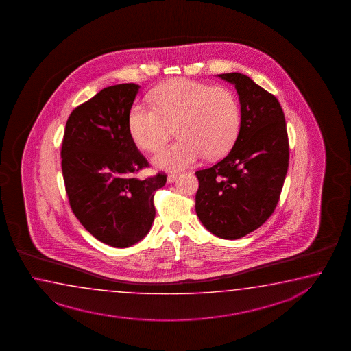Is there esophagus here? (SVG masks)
Wrapping results in <instances>:
<instances>
[{
    "label": "esophagus",
    "instance_id": "esophagus-1",
    "mask_svg": "<svg viewBox=\"0 0 351 351\" xmlns=\"http://www.w3.org/2000/svg\"><path fill=\"white\" fill-rule=\"evenodd\" d=\"M178 178V174H176V173H172V174H168V177H167V182L168 183H174L176 180Z\"/></svg>",
    "mask_w": 351,
    "mask_h": 351
}]
</instances>
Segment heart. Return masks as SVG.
<instances>
[{
    "instance_id": "1",
    "label": "heart",
    "mask_w": 351,
    "mask_h": 351,
    "mask_svg": "<svg viewBox=\"0 0 351 351\" xmlns=\"http://www.w3.org/2000/svg\"><path fill=\"white\" fill-rule=\"evenodd\" d=\"M154 106L134 104L128 130L137 146L157 152L176 128L179 141L153 158L166 171L193 166L203 156L217 158L234 146L241 128V110L231 90L189 79H174L153 91Z\"/></svg>"
}]
</instances>
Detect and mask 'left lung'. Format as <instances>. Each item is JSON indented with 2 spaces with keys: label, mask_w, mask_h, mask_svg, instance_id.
Here are the masks:
<instances>
[{
  "label": "left lung",
  "mask_w": 351,
  "mask_h": 351,
  "mask_svg": "<svg viewBox=\"0 0 351 351\" xmlns=\"http://www.w3.org/2000/svg\"><path fill=\"white\" fill-rule=\"evenodd\" d=\"M217 77L235 86L241 128L223 160L195 173V211L213 235L236 240L260 228L276 209L289 160L287 128L278 100L251 77Z\"/></svg>",
  "instance_id": "left-lung-1"
}]
</instances>
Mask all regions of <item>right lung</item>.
Returning a JSON list of instances; mask_svg holds the SVG:
<instances>
[{
	"label": "right lung",
	"mask_w": 351,
	"mask_h": 351,
	"mask_svg": "<svg viewBox=\"0 0 351 351\" xmlns=\"http://www.w3.org/2000/svg\"><path fill=\"white\" fill-rule=\"evenodd\" d=\"M140 85L102 89L73 110L64 131L62 172L71 210L99 241L125 249L151 230L154 191L165 174L141 180L148 166L128 130V116Z\"/></svg>",
	"instance_id": "add662e5"
}]
</instances>
